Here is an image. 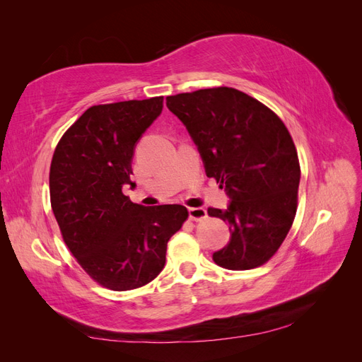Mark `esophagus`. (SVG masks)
I'll return each mask as SVG.
<instances>
[{
  "label": "esophagus",
  "mask_w": 362,
  "mask_h": 362,
  "mask_svg": "<svg viewBox=\"0 0 362 362\" xmlns=\"http://www.w3.org/2000/svg\"><path fill=\"white\" fill-rule=\"evenodd\" d=\"M189 217L192 218V221H202V218L206 217V210L202 206L189 208Z\"/></svg>",
  "instance_id": "obj_1"
}]
</instances>
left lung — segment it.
Masks as SVG:
<instances>
[{
  "instance_id": "obj_1",
  "label": "left lung",
  "mask_w": 362,
  "mask_h": 362,
  "mask_svg": "<svg viewBox=\"0 0 362 362\" xmlns=\"http://www.w3.org/2000/svg\"><path fill=\"white\" fill-rule=\"evenodd\" d=\"M199 151L205 173L225 189V210L208 214L229 223L231 238L213 254L228 270L255 269L287 237L298 206L300 166L293 139L266 105L231 87L166 98Z\"/></svg>"
}]
</instances>
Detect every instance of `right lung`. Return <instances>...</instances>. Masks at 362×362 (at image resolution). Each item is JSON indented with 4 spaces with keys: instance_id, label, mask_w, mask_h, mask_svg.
<instances>
[{
    "instance_id": "right-lung-1",
    "label": "right lung",
    "mask_w": 362,
    "mask_h": 362,
    "mask_svg": "<svg viewBox=\"0 0 362 362\" xmlns=\"http://www.w3.org/2000/svg\"><path fill=\"white\" fill-rule=\"evenodd\" d=\"M161 110L163 96L93 105L52 156L51 206L64 243L87 275L115 291L157 278L169 238L189 216L182 205L144 206L122 193L136 185L134 149Z\"/></svg>"
}]
</instances>
